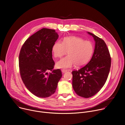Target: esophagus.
I'll return each mask as SVG.
<instances>
[{
    "instance_id": "esophagus-1",
    "label": "esophagus",
    "mask_w": 125,
    "mask_h": 125,
    "mask_svg": "<svg viewBox=\"0 0 125 125\" xmlns=\"http://www.w3.org/2000/svg\"><path fill=\"white\" fill-rule=\"evenodd\" d=\"M62 72L63 73H65L67 72V71L64 70H62Z\"/></svg>"
}]
</instances>
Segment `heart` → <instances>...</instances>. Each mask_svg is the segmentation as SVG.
I'll list each match as a JSON object with an SVG mask.
<instances>
[{"label": "heart", "instance_id": "1", "mask_svg": "<svg viewBox=\"0 0 125 125\" xmlns=\"http://www.w3.org/2000/svg\"><path fill=\"white\" fill-rule=\"evenodd\" d=\"M94 51L92 43L75 36L65 38L62 43L58 41L52 47V52L55 58H61L67 52L68 55L56 63L58 68L67 69L75 64L85 65L90 61Z\"/></svg>", "mask_w": 125, "mask_h": 125}]
</instances>
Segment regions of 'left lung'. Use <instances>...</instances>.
Wrapping results in <instances>:
<instances>
[{"label":"left lung","instance_id":"8db88e82","mask_svg":"<svg viewBox=\"0 0 125 125\" xmlns=\"http://www.w3.org/2000/svg\"><path fill=\"white\" fill-rule=\"evenodd\" d=\"M95 41L91 59L84 66L72 72L73 87L75 93L83 98H89L98 92L105 84L110 70L111 59L105 42L90 32Z\"/></svg>","mask_w":125,"mask_h":125}]
</instances>
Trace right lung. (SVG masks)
<instances>
[{"instance_id": "1", "label": "right lung", "mask_w": 125, "mask_h": 125, "mask_svg": "<svg viewBox=\"0 0 125 125\" xmlns=\"http://www.w3.org/2000/svg\"><path fill=\"white\" fill-rule=\"evenodd\" d=\"M59 38L54 30L43 28L23 45L19 57L20 73L26 88L40 98L53 94L62 76L59 69L52 70V47ZM51 70L48 74L47 71Z\"/></svg>"}]
</instances>
